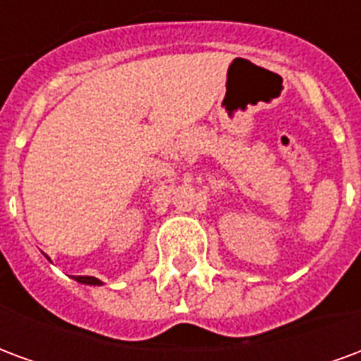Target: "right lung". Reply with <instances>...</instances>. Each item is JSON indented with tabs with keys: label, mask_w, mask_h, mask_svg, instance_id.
Masks as SVG:
<instances>
[{
	"label": "right lung",
	"mask_w": 361,
	"mask_h": 361,
	"mask_svg": "<svg viewBox=\"0 0 361 361\" xmlns=\"http://www.w3.org/2000/svg\"><path fill=\"white\" fill-rule=\"evenodd\" d=\"M74 279L78 283H84V285H103V281H99L97 277L92 276H74Z\"/></svg>",
	"instance_id": "obj_1"
}]
</instances>
